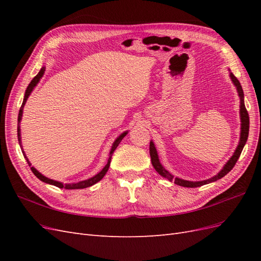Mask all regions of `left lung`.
I'll return each instance as SVG.
<instances>
[{
    "instance_id": "1",
    "label": "left lung",
    "mask_w": 261,
    "mask_h": 261,
    "mask_svg": "<svg viewBox=\"0 0 261 261\" xmlns=\"http://www.w3.org/2000/svg\"><path fill=\"white\" fill-rule=\"evenodd\" d=\"M230 77L231 80L233 82V84L235 85L236 89H238V92H239V96H240V99H241V110H240V113H241V122H242V126H241V138H240V144L238 146V148H236L234 154L232 155V158L230 160L227 161V163L224 165L223 169L221 170L218 174L216 176H213L209 179H206V180H200V181H189V180H185V179H181V178H178V177H174L173 176L171 173H169L167 170H165L162 164L160 163L159 161V156H158V153H156V150H155V147L153 145L152 141H150V146H149V152H150V158H151V163L153 165L154 170L159 173V174L161 176H163L164 178H167L169 180H173L176 185H179V186H183V187H199V186H202V185H206V184H209L211 183V181H215V180H218L220 178H222L223 176H225L228 172H230L233 168L235 163L238 162L239 158L242 153V150L245 146V144H246L247 141V138H248V133H249V116H248V112L246 108H245V103H244V92H243V89H242V86L239 82L238 78H236L233 73H230Z\"/></svg>"
}]
</instances>
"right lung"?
Wrapping results in <instances>:
<instances>
[{"label": "right lung", "mask_w": 261, "mask_h": 261, "mask_svg": "<svg viewBox=\"0 0 261 261\" xmlns=\"http://www.w3.org/2000/svg\"><path fill=\"white\" fill-rule=\"evenodd\" d=\"M44 70H45V69H44V67H42V68L40 69V72H39V73L34 77V80L31 81V82H30V84L28 85L27 89H26V92H25V97H23L22 105H21L20 110H19V113H18V123H17V136H18V141H19V145H20V146H21V144H20V127H19V123H20L21 116H22V109H23V106H25V103H26V101H27V99H28V97H29V94L31 93V91H33V89L35 88V86L39 83V81H40V78L43 76ZM126 134H127V132L123 133L122 135H120V136H118V137L116 138V140L114 141V143H113V146H112V148H111V151H110V156H109V159H108V163L106 164V167L98 173L97 175H94L93 177L88 178V179H86V180H82V181H80V183H75V184H62V183H60V181L53 180V179H50V178H48V177L43 176V175L41 174V173H39V172H38L34 167H31V164H30V162L28 161L27 156H26L25 152H23L22 148H21V151H22L23 156H25V159L27 160V163L29 164V167H31V168H30V169H31V171H33L34 174H35L39 179H40V180L44 181V183H48V184H51V185L57 186V187H59V188H66V189H81V188H86V187L92 186V185H94L96 183H98V181H99L100 179L103 178V176L106 175V173H107V172H108V170H109L110 162H111L112 154H113V152H114V150L117 148L118 144L121 143V140L126 136Z\"/></svg>", "instance_id": "right-lung-1"}]
</instances>
